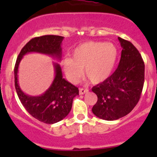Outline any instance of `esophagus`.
<instances>
[{"mask_svg": "<svg viewBox=\"0 0 157 157\" xmlns=\"http://www.w3.org/2000/svg\"><path fill=\"white\" fill-rule=\"evenodd\" d=\"M89 92V90L87 89H83V88H80V90H79V93H80V95H83L85 94V93H87Z\"/></svg>", "mask_w": 157, "mask_h": 157, "instance_id": "obj_1", "label": "esophagus"}]
</instances>
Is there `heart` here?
I'll return each mask as SVG.
<instances>
[{
  "label": "heart",
  "instance_id": "heart-1",
  "mask_svg": "<svg viewBox=\"0 0 157 157\" xmlns=\"http://www.w3.org/2000/svg\"><path fill=\"white\" fill-rule=\"evenodd\" d=\"M118 57V49L114 44L90 41L77 45L71 52V58H65L61 61V66L72 83L78 81L84 69L89 81L99 84L111 77Z\"/></svg>",
  "mask_w": 157,
  "mask_h": 157
}]
</instances>
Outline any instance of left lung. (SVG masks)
<instances>
[{
    "instance_id": "8db88e82",
    "label": "left lung",
    "mask_w": 157,
    "mask_h": 157,
    "mask_svg": "<svg viewBox=\"0 0 157 157\" xmlns=\"http://www.w3.org/2000/svg\"><path fill=\"white\" fill-rule=\"evenodd\" d=\"M118 39L122 48L118 68L108 80L92 88L98 97L93 113L106 121L122 118L132 111L144 82V63L138 50L131 42Z\"/></svg>"
}]
</instances>
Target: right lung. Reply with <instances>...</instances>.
Here are the masks:
<instances>
[{"mask_svg":"<svg viewBox=\"0 0 157 157\" xmlns=\"http://www.w3.org/2000/svg\"><path fill=\"white\" fill-rule=\"evenodd\" d=\"M63 39V36L53 35L32 39L22 48L14 67L15 88L20 102L32 116L46 124H55L68 115L72 107L73 99L79 95L78 88L63 78L60 64L53 62L55 78L51 86L40 96H29L20 87L18 68L23 56L32 52L43 54L57 60H61Z\"/></svg>","mask_w":157,"mask_h":157,"instance_id":"obj_1","label":"right lung"}]
</instances>
